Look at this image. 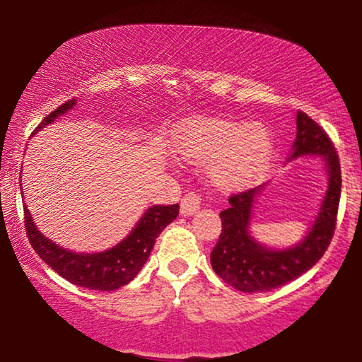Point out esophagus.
Segmentation results:
<instances>
[{"label":"esophagus","mask_w":362,"mask_h":362,"mask_svg":"<svg viewBox=\"0 0 362 362\" xmlns=\"http://www.w3.org/2000/svg\"><path fill=\"white\" fill-rule=\"evenodd\" d=\"M201 206V196L196 192H187V194L181 199V214L191 216L199 209Z\"/></svg>","instance_id":"34e87169"}]
</instances>
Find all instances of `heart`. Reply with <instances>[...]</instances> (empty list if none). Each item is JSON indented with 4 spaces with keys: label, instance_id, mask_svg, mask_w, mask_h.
Returning <instances> with one entry per match:
<instances>
[{
    "label": "heart",
    "instance_id": "heart-1",
    "mask_svg": "<svg viewBox=\"0 0 362 362\" xmlns=\"http://www.w3.org/2000/svg\"><path fill=\"white\" fill-rule=\"evenodd\" d=\"M171 150L187 163H206L207 176L216 187L239 191L267 171L274 155V136L260 122L192 117L175 127Z\"/></svg>",
    "mask_w": 362,
    "mask_h": 362
}]
</instances>
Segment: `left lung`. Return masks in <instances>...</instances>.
Wrapping results in <instances>:
<instances>
[{"label":"left lung","instance_id":"8db88e82","mask_svg":"<svg viewBox=\"0 0 362 362\" xmlns=\"http://www.w3.org/2000/svg\"><path fill=\"white\" fill-rule=\"evenodd\" d=\"M303 155L323 156L328 170V191L308 235L300 244L276 250L260 245L249 232L255 196L262 185L229 197L221 212L222 232L211 252V265L227 285L247 293H260L288 284L308 272L328 249L336 229L341 197L338 153L326 132L303 112H296V140L290 160Z\"/></svg>","mask_w":362,"mask_h":362}]
</instances>
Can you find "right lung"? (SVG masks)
<instances>
[{
  "label": "right lung",
  "instance_id": "right-lung-1",
  "mask_svg": "<svg viewBox=\"0 0 362 362\" xmlns=\"http://www.w3.org/2000/svg\"><path fill=\"white\" fill-rule=\"evenodd\" d=\"M74 105H76V98L59 105L34 128L33 135L52 123L57 117L71 110ZM177 212H180V204L150 207L135 226V229L130 232V235H127L120 244L112 249L98 252V254H77L46 239L33 222L26 204H24V226H26L28 239L36 254L62 279L83 288L110 291L130 284L135 279L141 267L146 264L155 247L156 237L170 222L176 219Z\"/></svg>",
  "mask_w": 362,
  "mask_h": 362
}]
</instances>
